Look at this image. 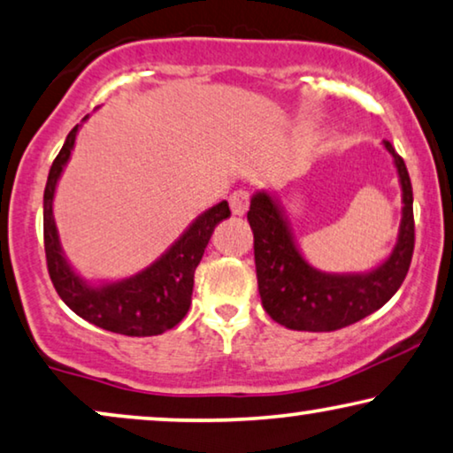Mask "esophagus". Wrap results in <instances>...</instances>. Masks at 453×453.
<instances>
[{
  "label": "esophagus",
  "instance_id": "1",
  "mask_svg": "<svg viewBox=\"0 0 453 453\" xmlns=\"http://www.w3.org/2000/svg\"><path fill=\"white\" fill-rule=\"evenodd\" d=\"M229 207H232L234 215H244L248 211V207H250V193L242 188L234 190V193L229 195Z\"/></svg>",
  "mask_w": 453,
  "mask_h": 453
}]
</instances>
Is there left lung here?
<instances>
[{"instance_id": "obj_1", "label": "left lung", "mask_w": 453, "mask_h": 453, "mask_svg": "<svg viewBox=\"0 0 453 453\" xmlns=\"http://www.w3.org/2000/svg\"><path fill=\"white\" fill-rule=\"evenodd\" d=\"M403 184V224L392 257L367 275H326L305 263L281 211L266 193L254 195L248 224L254 234V265L266 314L291 330L330 333L380 310L403 285L415 252L412 184L403 157L386 142Z\"/></svg>"}]
</instances>
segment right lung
<instances>
[{
	"instance_id": "obj_1",
	"label": "right lung",
	"mask_w": 453,
	"mask_h": 453,
	"mask_svg": "<svg viewBox=\"0 0 453 453\" xmlns=\"http://www.w3.org/2000/svg\"><path fill=\"white\" fill-rule=\"evenodd\" d=\"M75 135L78 127L69 131L65 143L50 165L44 187V254L53 288L75 314L100 328L125 336L162 334L187 316L193 297L195 269L201 263L215 226L232 215L227 201H221L219 205L203 213L150 269L104 288H88L63 258L53 221L55 187L73 150Z\"/></svg>"
}]
</instances>
